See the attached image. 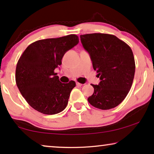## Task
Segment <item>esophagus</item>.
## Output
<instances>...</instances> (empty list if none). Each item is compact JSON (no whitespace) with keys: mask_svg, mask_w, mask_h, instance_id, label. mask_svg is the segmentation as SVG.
I'll list each match as a JSON object with an SVG mask.
<instances>
[{"mask_svg":"<svg viewBox=\"0 0 154 154\" xmlns=\"http://www.w3.org/2000/svg\"><path fill=\"white\" fill-rule=\"evenodd\" d=\"M76 85H77V86H79V87H81V86L83 85V84L80 83H78V82H77V83H76Z\"/></svg>","mask_w":154,"mask_h":154,"instance_id":"34e87169","label":"esophagus"}]
</instances>
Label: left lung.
Instances as JSON below:
<instances>
[{"label":"left lung","instance_id":"8db88e82","mask_svg":"<svg viewBox=\"0 0 154 154\" xmlns=\"http://www.w3.org/2000/svg\"><path fill=\"white\" fill-rule=\"evenodd\" d=\"M80 37L101 81L99 85L92 84L94 92L88 98V102L102 110L114 108L124 100L133 82L135 62L131 48L107 33H89Z\"/></svg>","mask_w":154,"mask_h":154}]
</instances>
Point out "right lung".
<instances>
[{
	"label": "right lung",
	"instance_id": "right-lung-1",
	"mask_svg": "<svg viewBox=\"0 0 154 154\" xmlns=\"http://www.w3.org/2000/svg\"><path fill=\"white\" fill-rule=\"evenodd\" d=\"M79 42L75 34L39 40L30 44L21 55L16 67V83L35 110L53 115L66 108L75 83H61L54 69L62 64L64 54Z\"/></svg>",
	"mask_w": 154,
	"mask_h": 154
}]
</instances>
